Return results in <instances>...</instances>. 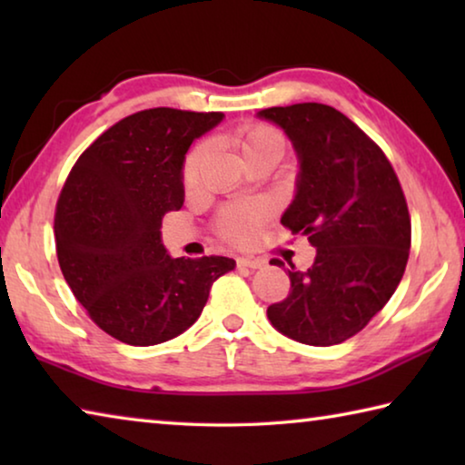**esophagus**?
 <instances>
[{"instance_id": "esophagus-1", "label": "esophagus", "mask_w": 465, "mask_h": 465, "mask_svg": "<svg viewBox=\"0 0 465 465\" xmlns=\"http://www.w3.org/2000/svg\"><path fill=\"white\" fill-rule=\"evenodd\" d=\"M264 264H266L264 258H252V256L238 258V266H242V269H262Z\"/></svg>"}]
</instances>
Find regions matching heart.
Segmentation results:
<instances>
[{
  "instance_id": "1",
  "label": "heart",
  "mask_w": 465,
  "mask_h": 465,
  "mask_svg": "<svg viewBox=\"0 0 465 465\" xmlns=\"http://www.w3.org/2000/svg\"><path fill=\"white\" fill-rule=\"evenodd\" d=\"M235 143L242 149V155L246 162L252 160H271L277 163L285 153L287 141L279 129L271 124H246L235 135ZM209 153V143H199L191 153L186 155L183 168V183L186 188H193L199 180V172ZM266 217L264 207H235L225 211L222 217V232L225 238L233 242H246L256 233L258 225Z\"/></svg>"
}]
</instances>
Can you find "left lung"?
Here are the masks:
<instances>
[{
  "instance_id": "1",
  "label": "left lung",
  "mask_w": 465,
  "mask_h": 465,
  "mask_svg": "<svg viewBox=\"0 0 465 465\" xmlns=\"http://www.w3.org/2000/svg\"><path fill=\"white\" fill-rule=\"evenodd\" d=\"M256 116L282 129L297 155L295 194L281 223L316 248L308 271L291 264V293L266 316L297 342H344L402 281L411 250L402 186L381 149L332 106L303 102Z\"/></svg>"
}]
</instances>
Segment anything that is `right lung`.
<instances>
[{
  "instance_id": "right-lung-1",
  "label": "right lung",
  "mask_w": 465,
  "mask_h": 465,
  "mask_svg": "<svg viewBox=\"0 0 465 465\" xmlns=\"http://www.w3.org/2000/svg\"><path fill=\"white\" fill-rule=\"evenodd\" d=\"M223 113L149 108L94 141L63 186L54 240L63 277L90 318L131 346L176 338L199 320L227 256L172 258L162 217L184 204L183 168L194 139Z\"/></svg>"
}]
</instances>
